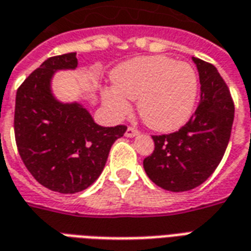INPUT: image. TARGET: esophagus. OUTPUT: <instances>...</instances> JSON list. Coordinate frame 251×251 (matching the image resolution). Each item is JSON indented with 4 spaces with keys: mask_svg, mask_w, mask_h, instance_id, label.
<instances>
[{
    "mask_svg": "<svg viewBox=\"0 0 251 251\" xmlns=\"http://www.w3.org/2000/svg\"><path fill=\"white\" fill-rule=\"evenodd\" d=\"M138 133H140V131L137 130V129H134V127H127V130H126L125 136L129 137V138H131V137L138 136Z\"/></svg>",
    "mask_w": 251,
    "mask_h": 251,
    "instance_id": "obj_1",
    "label": "esophagus"
}]
</instances>
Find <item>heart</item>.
Segmentation results:
<instances>
[{
    "label": "heart",
    "mask_w": 251,
    "mask_h": 251,
    "mask_svg": "<svg viewBox=\"0 0 251 251\" xmlns=\"http://www.w3.org/2000/svg\"><path fill=\"white\" fill-rule=\"evenodd\" d=\"M113 87L102 91V102L117 117L130 111L127 100H138L145 125L161 133L177 130L194 113L198 75L187 63L172 57L142 56L115 67Z\"/></svg>",
    "instance_id": "obj_1"
}]
</instances>
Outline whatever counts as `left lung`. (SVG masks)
<instances>
[{
    "instance_id": "left-lung-1",
    "label": "left lung",
    "mask_w": 251,
    "mask_h": 251,
    "mask_svg": "<svg viewBox=\"0 0 251 251\" xmlns=\"http://www.w3.org/2000/svg\"><path fill=\"white\" fill-rule=\"evenodd\" d=\"M200 79L198 109L179 131L153 136L154 151L144 160L148 177L171 192L196 188L214 174L230 141L234 103L215 67L192 57Z\"/></svg>"
}]
</instances>
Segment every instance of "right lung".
I'll use <instances>...</instances> for the list:
<instances>
[{
	"label": "right lung",
	"instance_id": "obj_1",
	"mask_svg": "<svg viewBox=\"0 0 251 251\" xmlns=\"http://www.w3.org/2000/svg\"><path fill=\"white\" fill-rule=\"evenodd\" d=\"M76 52L47 59L16 94L14 136L30 175L46 188L75 194L88 188L126 126L104 127L82 103L62 102L52 91L57 71L75 70Z\"/></svg>",
	"mask_w": 251,
	"mask_h": 251
}]
</instances>
